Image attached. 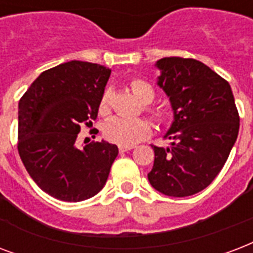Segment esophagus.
<instances>
[{
  "label": "esophagus",
  "instance_id": "obj_1",
  "mask_svg": "<svg viewBox=\"0 0 253 253\" xmlns=\"http://www.w3.org/2000/svg\"><path fill=\"white\" fill-rule=\"evenodd\" d=\"M132 146H119V151L121 152H126V151H130L132 150Z\"/></svg>",
  "mask_w": 253,
  "mask_h": 253
}]
</instances>
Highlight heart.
I'll return each mask as SVG.
<instances>
[{
  "instance_id": "1",
  "label": "heart",
  "mask_w": 253,
  "mask_h": 253,
  "mask_svg": "<svg viewBox=\"0 0 253 253\" xmlns=\"http://www.w3.org/2000/svg\"><path fill=\"white\" fill-rule=\"evenodd\" d=\"M130 88L142 103H150L155 96V91L151 84L143 80H132L130 84ZM110 102V92L105 91L99 101V110L101 113H107ZM154 115L161 117L158 111H152ZM105 136L110 142L121 144V146H134L144 138L151 134V125L148 121L142 118L127 119L122 117H114L105 123L103 127Z\"/></svg>"
}]
</instances>
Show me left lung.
I'll list each match as a JSON object with an SVG mask.
<instances>
[{"instance_id": "8db88e82", "label": "left lung", "mask_w": 253, "mask_h": 253, "mask_svg": "<svg viewBox=\"0 0 253 253\" xmlns=\"http://www.w3.org/2000/svg\"><path fill=\"white\" fill-rule=\"evenodd\" d=\"M155 66L173 122L165 135L171 139L169 147L151 146L155 159L147 176L162 194L184 198L204 190L220 172L238 138L240 118L229 84L204 63L167 57Z\"/></svg>"}]
</instances>
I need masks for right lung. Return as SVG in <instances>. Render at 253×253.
Wrapping results in <instances>:
<instances>
[{"mask_svg": "<svg viewBox=\"0 0 253 253\" xmlns=\"http://www.w3.org/2000/svg\"><path fill=\"white\" fill-rule=\"evenodd\" d=\"M111 70L70 61L43 71L18 103V154L42 191L82 202L106 184L118 147L106 140L78 147L81 126L92 125Z\"/></svg>", "mask_w": 253, "mask_h": 253, "instance_id": "add662e5", "label": "right lung"}]
</instances>
